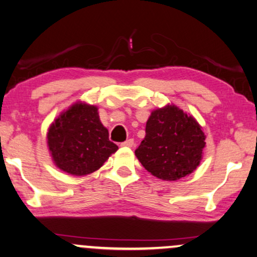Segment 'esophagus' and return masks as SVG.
Returning a JSON list of instances; mask_svg holds the SVG:
<instances>
[{"label":"esophagus","instance_id":"esophagus-1","mask_svg":"<svg viewBox=\"0 0 257 257\" xmlns=\"http://www.w3.org/2000/svg\"><path fill=\"white\" fill-rule=\"evenodd\" d=\"M121 146H124V147H133V146H134V140H133V139L126 140V141L121 143Z\"/></svg>","mask_w":257,"mask_h":257}]
</instances>
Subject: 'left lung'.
<instances>
[{"instance_id":"left-lung-1","label":"left lung","mask_w":257,"mask_h":257,"mask_svg":"<svg viewBox=\"0 0 257 257\" xmlns=\"http://www.w3.org/2000/svg\"><path fill=\"white\" fill-rule=\"evenodd\" d=\"M204 140V133L194 117L175 105H167L152 112L135 155L157 179L176 181L200 164Z\"/></svg>"}]
</instances>
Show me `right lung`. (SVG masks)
Here are the masks:
<instances>
[{
  "label": "right lung",
  "mask_w": 257,
  "mask_h": 257,
  "mask_svg": "<svg viewBox=\"0 0 257 257\" xmlns=\"http://www.w3.org/2000/svg\"><path fill=\"white\" fill-rule=\"evenodd\" d=\"M48 147L55 164L75 176L101 168L118 149L109 141V133L100 121L97 108L76 103L62 112L50 125Z\"/></svg>",
  "instance_id": "1"
}]
</instances>
